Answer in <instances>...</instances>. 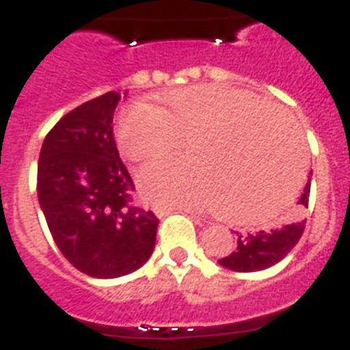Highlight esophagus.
I'll list each match as a JSON object with an SVG mask.
<instances>
[{
    "mask_svg": "<svg viewBox=\"0 0 350 350\" xmlns=\"http://www.w3.org/2000/svg\"><path fill=\"white\" fill-rule=\"evenodd\" d=\"M172 211H183V213H187V214H194V211H192V208H187V207H183V208H158V216H167V214H170L172 213Z\"/></svg>",
    "mask_w": 350,
    "mask_h": 350,
    "instance_id": "34e87169",
    "label": "esophagus"
}]
</instances>
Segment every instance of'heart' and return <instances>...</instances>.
Instances as JSON below:
<instances>
[{
  "label": "heart",
  "mask_w": 350,
  "mask_h": 350,
  "mask_svg": "<svg viewBox=\"0 0 350 350\" xmlns=\"http://www.w3.org/2000/svg\"><path fill=\"white\" fill-rule=\"evenodd\" d=\"M187 139L191 159L148 165L142 192L158 205L207 207L239 225L269 221L298 191L305 169L301 131L283 107L249 90L203 83L161 92L116 120L129 161L161 158Z\"/></svg>",
  "instance_id": "b5f03b06"
}]
</instances>
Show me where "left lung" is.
<instances>
[{
	"label": "left lung",
	"mask_w": 350,
	"mask_h": 350,
	"mask_svg": "<svg viewBox=\"0 0 350 350\" xmlns=\"http://www.w3.org/2000/svg\"><path fill=\"white\" fill-rule=\"evenodd\" d=\"M310 185L305 187L304 194L299 198V211L309 205ZM294 213L291 219L271 230H260V232L238 236V247L229 256L218 260L219 265L225 269L238 272H254L263 271L269 267L276 265L282 261L301 238L305 229V219L299 218L301 213Z\"/></svg>",
	"instance_id": "1"
}]
</instances>
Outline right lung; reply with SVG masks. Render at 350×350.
<instances>
[{
	"instance_id": "obj_1",
	"label": "right lung",
	"mask_w": 350,
	"mask_h": 350,
	"mask_svg": "<svg viewBox=\"0 0 350 350\" xmlns=\"http://www.w3.org/2000/svg\"><path fill=\"white\" fill-rule=\"evenodd\" d=\"M120 98L107 92L65 114L46 134L38 161V200L52 238L92 278L137 271L156 245L159 219L132 203L134 181L114 142Z\"/></svg>"
}]
</instances>
